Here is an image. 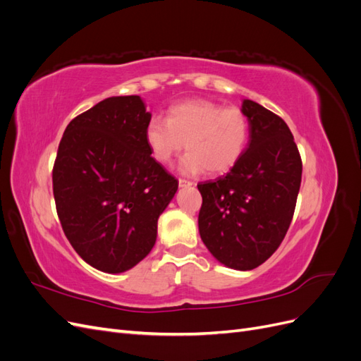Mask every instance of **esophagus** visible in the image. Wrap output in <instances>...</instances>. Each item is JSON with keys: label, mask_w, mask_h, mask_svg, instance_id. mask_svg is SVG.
<instances>
[{"label": "esophagus", "mask_w": 361, "mask_h": 361, "mask_svg": "<svg viewBox=\"0 0 361 361\" xmlns=\"http://www.w3.org/2000/svg\"><path fill=\"white\" fill-rule=\"evenodd\" d=\"M192 185V182H190V180H187V179H179V187L180 188H183V187H191Z\"/></svg>", "instance_id": "obj_1"}]
</instances>
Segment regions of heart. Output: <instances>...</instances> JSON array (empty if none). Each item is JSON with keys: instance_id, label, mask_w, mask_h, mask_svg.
I'll use <instances>...</instances> for the list:
<instances>
[{"instance_id": "b5f03b06", "label": "heart", "mask_w": 361, "mask_h": 361, "mask_svg": "<svg viewBox=\"0 0 361 361\" xmlns=\"http://www.w3.org/2000/svg\"><path fill=\"white\" fill-rule=\"evenodd\" d=\"M145 138L150 155L162 166L187 147L188 154L179 164L182 173L199 174L206 170L216 176L232 170L243 158L250 140V122L236 106L190 99L171 105L166 120L152 117Z\"/></svg>"}]
</instances>
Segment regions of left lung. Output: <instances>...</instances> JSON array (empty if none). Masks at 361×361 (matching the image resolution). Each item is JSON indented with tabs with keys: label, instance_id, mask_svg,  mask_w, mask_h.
Instances as JSON below:
<instances>
[{
	"label": "left lung",
	"instance_id": "1",
	"mask_svg": "<svg viewBox=\"0 0 361 361\" xmlns=\"http://www.w3.org/2000/svg\"><path fill=\"white\" fill-rule=\"evenodd\" d=\"M243 111L250 140L243 158L224 176L199 183V232L223 265L248 271L279 248L290 226L302 162L285 120L250 99Z\"/></svg>",
	"mask_w": 361,
	"mask_h": 361
}]
</instances>
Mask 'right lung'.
<instances>
[{
    "mask_svg": "<svg viewBox=\"0 0 361 361\" xmlns=\"http://www.w3.org/2000/svg\"><path fill=\"white\" fill-rule=\"evenodd\" d=\"M152 114L140 96H113L76 116L59 145L52 191L63 232L93 268L117 274L143 260L178 179L150 155Z\"/></svg>",
    "mask_w": 361,
    "mask_h": 361,
    "instance_id": "right-lung-1",
    "label": "right lung"
}]
</instances>
